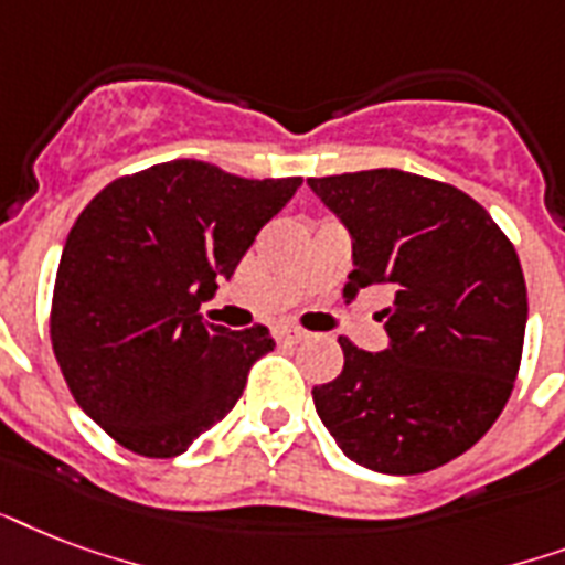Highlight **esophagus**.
<instances>
[{
  "instance_id": "1",
  "label": "esophagus",
  "mask_w": 565,
  "mask_h": 565,
  "mask_svg": "<svg viewBox=\"0 0 565 565\" xmlns=\"http://www.w3.org/2000/svg\"><path fill=\"white\" fill-rule=\"evenodd\" d=\"M277 335H279V342H286V344H297L306 339V332L300 330V327H295V323H282V327H277Z\"/></svg>"
}]
</instances>
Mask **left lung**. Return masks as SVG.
Instances as JSON below:
<instances>
[{"label": "left lung", "instance_id": "1", "mask_svg": "<svg viewBox=\"0 0 565 565\" xmlns=\"http://www.w3.org/2000/svg\"><path fill=\"white\" fill-rule=\"evenodd\" d=\"M351 233L344 297L386 286L388 348L339 339L344 369L312 388L344 457L380 475H422L495 424L522 362L527 288L498 223L460 188L380 168L309 179Z\"/></svg>", "mask_w": 565, "mask_h": 565}]
</instances>
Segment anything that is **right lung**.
Wrapping results in <instances>:
<instances>
[{"mask_svg": "<svg viewBox=\"0 0 565 565\" xmlns=\"http://www.w3.org/2000/svg\"><path fill=\"white\" fill-rule=\"evenodd\" d=\"M300 182L177 159L115 179L76 217L52 295V351L76 404L124 448L185 454L274 351L268 327L226 330L203 321L200 303Z\"/></svg>", "mask_w": 565, "mask_h": 565, "instance_id": "1", "label": "right lung"}]
</instances>
